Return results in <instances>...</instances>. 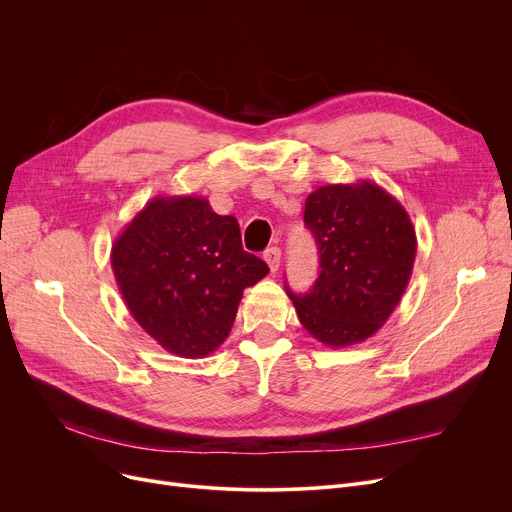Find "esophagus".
Wrapping results in <instances>:
<instances>
[{"label": "esophagus", "instance_id": "esophagus-1", "mask_svg": "<svg viewBox=\"0 0 512 512\" xmlns=\"http://www.w3.org/2000/svg\"><path fill=\"white\" fill-rule=\"evenodd\" d=\"M280 257H282V251L278 249V247H270L267 249L265 253H263V259H265V263L270 265V270L272 272H278V267H280Z\"/></svg>", "mask_w": 512, "mask_h": 512}]
</instances>
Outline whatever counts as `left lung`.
Segmentation results:
<instances>
[{
  "mask_svg": "<svg viewBox=\"0 0 512 512\" xmlns=\"http://www.w3.org/2000/svg\"><path fill=\"white\" fill-rule=\"evenodd\" d=\"M305 224L319 249L311 292L288 297L303 328L340 348L378 332L405 294L417 255L409 213L369 180L319 186L305 201Z\"/></svg>",
  "mask_w": 512,
  "mask_h": 512,
  "instance_id": "obj_1",
  "label": "left lung"
}]
</instances>
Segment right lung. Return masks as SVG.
I'll list each match as a JSON object with an SVG mask.
<instances>
[{
	"mask_svg": "<svg viewBox=\"0 0 512 512\" xmlns=\"http://www.w3.org/2000/svg\"><path fill=\"white\" fill-rule=\"evenodd\" d=\"M112 270L137 324L184 359L213 353L232 330L242 290L270 274L242 249L236 218L195 195L151 199L114 240Z\"/></svg>",
	"mask_w": 512,
	"mask_h": 512,
	"instance_id": "obj_1",
	"label": "right lung"
}]
</instances>
